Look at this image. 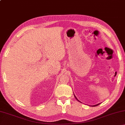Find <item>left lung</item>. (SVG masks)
<instances>
[{
  "label": "left lung",
  "mask_w": 125,
  "mask_h": 125,
  "mask_svg": "<svg viewBox=\"0 0 125 125\" xmlns=\"http://www.w3.org/2000/svg\"><path fill=\"white\" fill-rule=\"evenodd\" d=\"M74 96H75V99H77V100H78V101H79V102H80V101H79V100H78V99H77V98H76V96H75V95H74ZM100 104V103H99V104H98L95 105H93V106H97V105H99V104Z\"/></svg>",
  "instance_id": "left-lung-1"
}]
</instances>
